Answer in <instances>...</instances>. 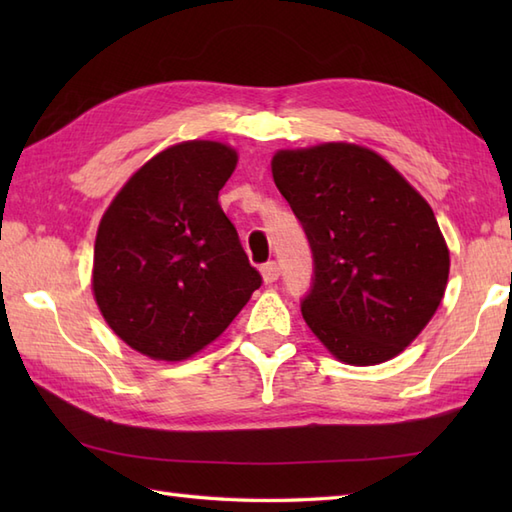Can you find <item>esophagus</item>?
Masks as SVG:
<instances>
[{
  "mask_svg": "<svg viewBox=\"0 0 512 512\" xmlns=\"http://www.w3.org/2000/svg\"><path fill=\"white\" fill-rule=\"evenodd\" d=\"M262 279L266 284H273V281L279 279V264L277 262H268L262 266Z\"/></svg>",
  "mask_w": 512,
  "mask_h": 512,
  "instance_id": "esophagus-1",
  "label": "esophagus"
}]
</instances>
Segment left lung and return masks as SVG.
Returning <instances> with one entry per match:
<instances>
[{
	"mask_svg": "<svg viewBox=\"0 0 512 512\" xmlns=\"http://www.w3.org/2000/svg\"><path fill=\"white\" fill-rule=\"evenodd\" d=\"M273 180L308 235L312 292L301 314L336 361L398 356L427 328L449 281V246L429 202L356 143L279 149Z\"/></svg>",
	"mask_w": 512,
	"mask_h": 512,
	"instance_id": "left-lung-1",
	"label": "left lung"
}]
</instances>
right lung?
<instances>
[{
    "label": "right lung",
    "instance_id": "1",
    "mask_svg": "<svg viewBox=\"0 0 512 512\" xmlns=\"http://www.w3.org/2000/svg\"><path fill=\"white\" fill-rule=\"evenodd\" d=\"M237 151L184 140L149 158L101 217L92 292L105 323L154 361H187L237 317L262 277L217 195Z\"/></svg>",
    "mask_w": 512,
    "mask_h": 512
}]
</instances>
